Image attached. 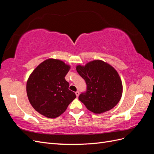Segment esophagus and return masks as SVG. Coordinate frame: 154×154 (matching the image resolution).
Returning a JSON list of instances; mask_svg holds the SVG:
<instances>
[{
    "label": "esophagus",
    "mask_w": 154,
    "mask_h": 154,
    "mask_svg": "<svg viewBox=\"0 0 154 154\" xmlns=\"http://www.w3.org/2000/svg\"><path fill=\"white\" fill-rule=\"evenodd\" d=\"M75 94H76V97H78V96H79V94H80V92H79V91H76V92H75Z\"/></svg>",
    "instance_id": "obj_1"
}]
</instances>
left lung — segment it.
I'll return each instance as SVG.
<instances>
[{"instance_id":"left-lung-1","label":"left lung","mask_w":154,"mask_h":154,"mask_svg":"<svg viewBox=\"0 0 154 154\" xmlns=\"http://www.w3.org/2000/svg\"><path fill=\"white\" fill-rule=\"evenodd\" d=\"M78 74L84 79L87 91L78 99L94 114L109 111L118 103L123 93V85L116 70L102 60H96L85 66H76Z\"/></svg>"}]
</instances>
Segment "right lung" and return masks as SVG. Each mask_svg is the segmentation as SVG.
I'll return each mask as SVG.
<instances>
[{
  "label": "right lung",
  "mask_w": 154,
  "mask_h": 154,
  "mask_svg": "<svg viewBox=\"0 0 154 154\" xmlns=\"http://www.w3.org/2000/svg\"><path fill=\"white\" fill-rule=\"evenodd\" d=\"M70 68L62 60L49 58L30 74L27 81V95L32 106L40 114L49 118H57L76 98L65 79Z\"/></svg>",
  "instance_id": "add662e5"
}]
</instances>
